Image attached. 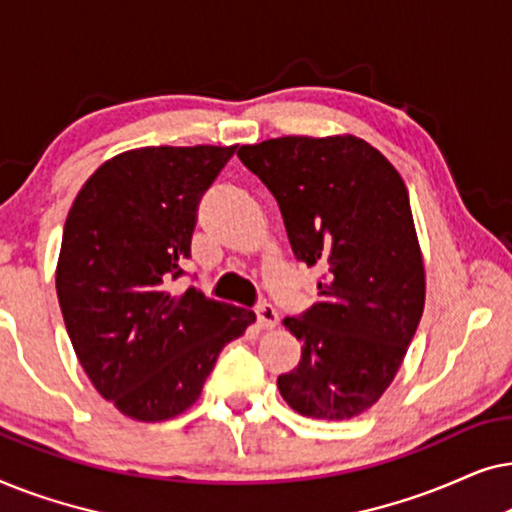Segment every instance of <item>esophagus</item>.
I'll return each mask as SVG.
<instances>
[{"instance_id": "1", "label": "esophagus", "mask_w": 512, "mask_h": 512, "mask_svg": "<svg viewBox=\"0 0 512 512\" xmlns=\"http://www.w3.org/2000/svg\"><path fill=\"white\" fill-rule=\"evenodd\" d=\"M256 317H258V326H261V328H275L279 324L277 310L268 303L256 307Z\"/></svg>"}]
</instances>
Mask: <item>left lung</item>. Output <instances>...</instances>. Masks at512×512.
Listing matches in <instances>:
<instances>
[{"label":"left lung","mask_w":512,"mask_h":512,"mask_svg":"<svg viewBox=\"0 0 512 512\" xmlns=\"http://www.w3.org/2000/svg\"><path fill=\"white\" fill-rule=\"evenodd\" d=\"M237 156L275 195L298 261L321 268L317 303L284 326L303 345L279 394L312 419H352L380 401L415 338L426 277L408 188L354 135L277 137Z\"/></svg>","instance_id":"obj_1"}]
</instances>
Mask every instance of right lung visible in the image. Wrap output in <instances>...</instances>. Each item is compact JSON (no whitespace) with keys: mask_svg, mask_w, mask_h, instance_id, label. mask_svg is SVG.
<instances>
[{"mask_svg":"<svg viewBox=\"0 0 512 512\" xmlns=\"http://www.w3.org/2000/svg\"><path fill=\"white\" fill-rule=\"evenodd\" d=\"M235 146H144L90 174L65 221L55 289L72 347L100 391L137 422L200 398L221 349L256 321L188 286L198 202Z\"/></svg>","mask_w":512,"mask_h":512,"instance_id":"1","label":"right lung"}]
</instances>
